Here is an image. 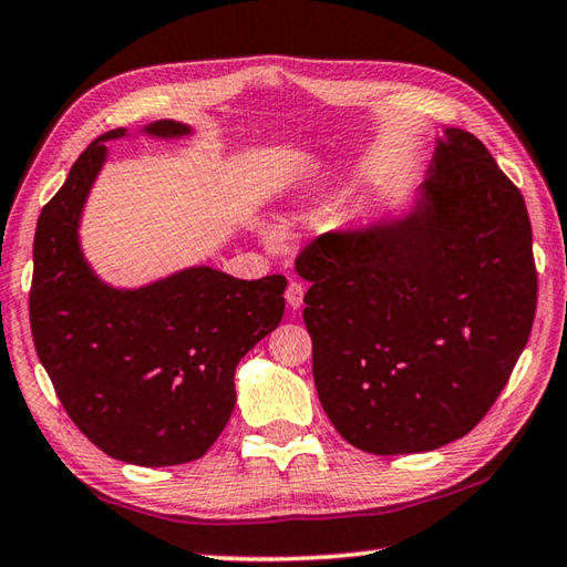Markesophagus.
Here are the masks:
<instances>
[{"mask_svg": "<svg viewBox=\"0 0 567 567\" xmlns=\"http://www.w3.org/2000/svg\"><path fill=\"white\" fill-rule=\"evenodd\" d=\"M302 297H305V285L302 282H297V280H292L290 285H287V292H285V300H287V305L292 307V310H297V307L302 305Z\"/></svg>", "mask_w": 567, "mask_h": 567, "instance_id": "34e87169", "label": "esophagus"}]
</instances>
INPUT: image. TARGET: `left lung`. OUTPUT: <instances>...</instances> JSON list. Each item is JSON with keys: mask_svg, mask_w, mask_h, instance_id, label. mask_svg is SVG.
Returning <instances> with one entry per match:
<instances>
[{"mask_svg": "<svg viewBox=\"0 0 567 567\" xmlns=\"http://www.w3.org/2000/svg\"><path fill=\"white\" fill-rule=\"evenodd\" d=\"M312 375L334 430L372 455L467 435L501 395L537 305L525 199L475 134L437 140L402 223L332 233L297 255Z\"/></svg>", "mask_w": 567, "mask_h": 567, "instance_id": "1", "label": "left lung"}]
</instances>
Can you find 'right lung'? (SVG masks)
Masks as SVG:
<instances>
[{
	"label": "right lung",
	"mask_w": 567,
	"mask_h": 567,
	"mask_svg": "<svg viewBox=\"0 0 567 567\" xmlns=\"http://www.w3.org/2000/svg\"><path fill=\"white\" fill-rule=\"evenodd\" d=\"M179 137L185 124L145 130ZM104 132L42 207L34 233L30 322L66 415L102 453L165 467L203 457L235 408V368L285 312L282 275L235 280L192 267L142 290H112L84 262L76 225L107 157Z\"/></svg>",
	"instance_id": "obj_1"
}]
</instances>
